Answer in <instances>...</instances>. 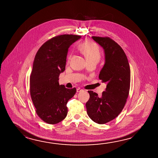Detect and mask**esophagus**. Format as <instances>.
I'll list each match as a JSON object with an SVG mask.
<instances>
[{
    "instance_id": "esophagus-1",
    "label": "esophagus",
    "mask_w": 158,
    "mask_h": 158,
    "mask_svg": "<svg viewBox=\"0 0 158 158\" xmlns=\"http://www.w3.org/2000/svg\"><path fill=\"white\" fill-rule=\"evenodd\" d=\"M82 90H83V89H81L79 88H78L77 89V92H80L82 91Z\"/></svg>"
}]
</instances>
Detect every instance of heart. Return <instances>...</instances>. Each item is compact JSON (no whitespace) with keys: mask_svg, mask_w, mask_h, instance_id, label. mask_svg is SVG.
<instances>
[{"mask_svg":"<svg viewBox=\"0 0 158 158\" xmlns=\"http://www.w3.org/2000/svg\"><path fill=\"white\" fill-rule=\"evenodd\" d=\"M79 49L84 55L87 62L98 61L101 57V53L98 46L95 43L87 40L79 45ZM70 59L71 56L69 58V61H70Z\"/></svg>","mask_w":158,"mask_h":158,"instance_id":"1","label":"heart"}]
</instances>
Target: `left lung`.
Here are the masks:
<instances>
[{
    "mask_svg": "<svg viewBox=\"0 0 158 158\" xmlns=\"http://www.w3.org/2000/svg\"><path fill=\"white\" fill-rule=\"evenodd\" d=\"M92 38L104 50L105 64L98 77L106 88L101 96L88 90L90 97L85 106L90 119L102 124L115 119L123 109L129 94L131 71L126 53L118 43L109 37Z\"/></svg>",
    "mask_w": 158,
    "mask_h": 158,
    "instance_id": "8db88e82",
    "label": "left lung"
}]
</instances>
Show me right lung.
<instances>
[{"instance_id":"add662e5","label":"right lung","mask_w":158,"mask_h":158,"mask_svg":"<svg viewBox=\"0 0 158 158\" xmlns=\"http://www.w3.org/2000/svg\"><path fill=\"white\" fill-rule=\"evenodd\" d=\"M81 37L55 36L44 43L36 54L30 77V95L36 113L48 124H57L66 118V104L77 92L75 88L60 85L58 77L65 70L69 48Z\"/></svg>"}]
</instances>
